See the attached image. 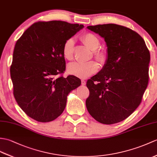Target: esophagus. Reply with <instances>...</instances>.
Listing matches in <instances>:
<instances>
[{
  "label": "esophagus",
  "instance_id": "34e87169",
  "mask_svg": "<svg viewBox=\"0 0 157 157\" xmlns=\"http://www.w3.org/2000/svg\"><path fill=\"white\" fill-rule=\"evenodd\" d=\"M86 83V82L85 80H82V85L85 86Z\"/></svg>",
  "mask_w": 157,
  "mask_h": 157
}]
</instances>
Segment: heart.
<instances>
[{
    "label": "heart",
    "instance_id": "heart-1",
    "mask_svg": "<svg viewBox=\"0 0 157 157\" xmlns=\"http://www.w3.org/2000/svg\"><path fill=\"white\" fill-rule=\"evenodd\" d=\"M84 44L93 51L94 57L101 63H104L107 59V56L104 51L98 49L100 45V41L96 35L92 33H86L81 37ZM74 40L72 38L67 39L63 45V56L67 60H71L74 57ZM99 65L96 61L87 62L75 61L67 65L69 74L80 78H85L92 75L98 70Z\"/></svg>",
    "mask_w": 157,
    "mask_h": 157
}]
</instances>
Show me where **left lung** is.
I'll return each mask as SVG.
<instances>
[{
  "label": "left lung",
  "mask_w": 157,
  "mask_h": 157,
  "mask_svg": "<svg viewBox=\"0 0 157 157\" xmlns=\"http://www.w3.org/2000/svg\"><path fill=\"white\" fill-rule=\"evenodd\" d=\"M87 28L104 39L107 59L102 69L87 81V111L98 122L122 121L140 105L148 83L150 53L136 32L116 24Z\"/></svg>",
  "instance_id": "8db88e82"
}]
</instances>
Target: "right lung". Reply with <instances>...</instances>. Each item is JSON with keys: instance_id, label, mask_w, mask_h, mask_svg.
I'll list each match as a JSON object with an SVG mask.
<instances>
[{"instance_id": "1", "label": "right lung", "mask_w": 157, "mask_h": 157, "mask_svg": "<svg viewBox=\"0 0 157 157\" xmlns=\"http://www.w3.org/2000/svg\"><path fill=\"white\" fill-rule=\"evenodd\" d=\"M83 25L61 21H39L29 27L14 46L10 78L18 105L29 117L53 121L66 105L71 91L81 85L74 75L66 78L63 45Z\"/></svg>"}]
</instances>
